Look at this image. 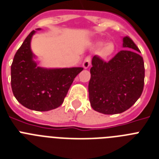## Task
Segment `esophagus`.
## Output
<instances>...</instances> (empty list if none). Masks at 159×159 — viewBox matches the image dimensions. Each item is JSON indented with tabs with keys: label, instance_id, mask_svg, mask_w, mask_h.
Returning <instances> with one entry per match:
<instances>
[{
	"label": "esophagus",
	"instance_id": "34e87169",
	"mask_svg": "<svg viewBox=\"0 0 159 159\" xmlns=\"http://www.w3.org/2000/svg\"><path fill=\"white\" fill-rule=\"evenodd\" d=\"M90 62H91V57L90 56L86 57L83 61V63H82V66H83L84 69H87L89 68V66L90 65Z\"/></svg>",
	"mask_w": 159,
	"mask_h": 159
}]
</instances>
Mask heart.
I'll return each instance as SVG.
<instances>
[{
  "label": "heart",
  "instance_id": "obj_1",
  "mask_svg": "<svg viewBox=\"0 0 159 159\" xmlns=\"http://www.w3.org/2000/svg\"><path fill=\"white\" fill-rule=\"evenodd\" d=\"M102 43H99L98 45H102ZM115 50H116V48H115V45L113 44L112 43H107L103 48H102V50L100 51V55L101 57L107 58V57H110L114 53Z\"/></svg>",
  "mask_w": 159,
  "mask_h": 159
}]
</instances>
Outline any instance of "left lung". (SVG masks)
<instances>
[{
    "mask_svg": "<svg viewBox=\"0 0 159 159\" xmlns=\"http://www.w3.org/2000/svg\"><path fill=\"white\" fill-rule=\"evenodd\" d=\"M123 48L126 50L119 52L108 62L98 56L92 59L89 98L92 108L98 112H124L142 94L145 66L137 52L139 48L129 36L123 38Z\"/></svg>",
    "mask_w": 159,
    "mask_h": 159,
    "instance_id": "left-lung-1",
    "label": "left lung"
}]
</instances>
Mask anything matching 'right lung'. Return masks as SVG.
Wrapping results in <instances>:
<instances>
[{"label": "right lung", "instance_id": "right-lung-1", "mask_svg": "<svg viewBox=\"0 0 159 159\" xmlns=\"http://www.w3.org/2000/svg\"><path fill=\"white\" fill-rule=\"evenodd\" d=\"M34 33L32 30L28 34L14 56L11 65V87L16 99L26 108L47 111L63 103L73 80L83 68L44 69L37 66L30 49Z\"/></svg>", "mask_w": 159, "mask_h": 159}]
</instances>
